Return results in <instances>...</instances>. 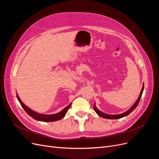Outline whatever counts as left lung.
<instances>
[{
	"label": "left lung",
	"instance_id": "1",
	"mask_svg": "<svg viewBox=\"0 0 159 159\" xmlns=\"http://www.w3.org/2000/svg\"><path fill=\"white\" fill-rule=\"evenodd\" d=\"M143 89H144V83H143V88H142V89H141V91L140 93V95H139L138 99H137V101L135 102V103H134L133 106L130 108L129 109H128L127 111L124 112L123 113H121V114H118V115H109V114H106V113H103L102 111H101L100 110H99L97 107H96L95 106V103H94L93 105V109L96 112V113H97L99 116L102 117H103L105 119H120V118H122V117H126L127 115H129L130 113H131L135 109L137 105L139 103V102H140V99L141 98V96H142V94H143Z\"/></svg>",
	"mask_w": 159,
	"mask_h": 159
}]
</instances>
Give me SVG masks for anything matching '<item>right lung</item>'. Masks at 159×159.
<instances>
[{"label":"right lung","mask_w":159,"mask_h":159,"mask_svg":"<svg viewBox=\"0 0 159 159\" xmlns=\"http://www.w3.org/2000/svg\"><path fill=\"white\" fill-rule=\"evenodd\" d=\"M16 98L18 100V102H20L22 108L25 109V111L31 117L37 120V121H44V122L56 121H58V120L61 119L62 118H64L71 104V103H70L68 106L66 107L63 110H61L59 113H56V114H52V115H45V114H41L39 113H37L34 111H33L32 109H30L28 107H27L25 104H24L22 103V102L20 99V98H19L18 94H16Z\"/></svg>","instance_id":"right-lung-1"}]
</instances>
